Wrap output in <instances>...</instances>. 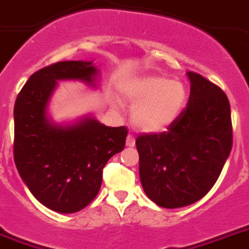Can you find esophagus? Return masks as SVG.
Returning <instances> with one entry per match:
<instances>
[{
  "mask_svg": "<svg viewBox=\"0 0 249 249\" xmlns=\"http://www.w3.org/2000/svg\"><path fill=\"white\" fill-rule=\"evenodd\" d=\"M135 137L131 135H128V137H127V141H126V145L128 146V147H133L135 146Z\"/></svg>",
  "mask_w": 249,
  "mask_h": 249,
  "instance_id": "obj_1",
  "label": "esophagus"
}]
</instances>
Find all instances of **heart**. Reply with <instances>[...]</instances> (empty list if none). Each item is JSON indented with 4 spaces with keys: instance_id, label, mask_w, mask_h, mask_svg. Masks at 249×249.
I'll return each mask as SVG.
<instances>
[{
    "instance_id": "1",
    "label": "heart",
    "mask_w": 249,
    "mask_h": 249,
    "mask_svg": "<svg viewBox=\"0 0 249 249\" xmlns=\"http://www.w3.org/2000/svg\"><path fill=\"white\" fill-rule=\"evenodd\" d=\"M124 97L135 106L132 121L139 129L147 133L162 132L169 128L185 107L188 93L178 80L147 75L127 83Z\"/></svg>"
}]
</instances>
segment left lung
<instances>
[{"instance_id":"left-lung-1","label":"left lung","mask_w":249,"mask_h":249,"mask_svg":"<svg viewBox=\"0 0 249 249\" xmlns=\"http://www.w3.org/2000/svg\"><path fill=\"white\" fill-rule=\"evenodd\" d=\"M186 108L166 132L136 139L140 180L151 200L167 209L182 208L209 193L233 146L231 106L218 86L188 71Z\"/></svg>"}]
</instances>
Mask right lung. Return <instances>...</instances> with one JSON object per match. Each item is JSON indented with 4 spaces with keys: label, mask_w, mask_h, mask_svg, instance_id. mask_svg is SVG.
Returning a JSON list of instances; mask_svg holds the SVG:
<instances>
[{
    "label": "right lung",
    "mask_w": 249,
    "mask_h": 249,
    "mask_svg": "<svg viewBox=\"0 0 249 249\" xmlns=\"http://www.w3.org/2000/svg\"><path fill=\"white\" fill-rule=\"evenodd\" d=\"M93 61H59L37 70L15 102L14 157L31 194L56 213H75L93 201L103 167L124 148L127 128L108 127L93 117L58 124L48 104L58 80H80L95 87Z\"/></svg>",
    "instance_id": "1"
}]
</instances>
